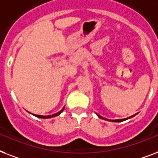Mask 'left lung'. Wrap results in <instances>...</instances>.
Here are the masks:
<instances>
[{"instance_id":"obj_1","label":"left lung","mask_w":158,"mask_h":158,"mask_svg":"<svg viewBox=\"0 0 158 158\" xmlns=\"http://www.w3.org/2000/svg\"><path fill=\"white\" fill-rule=\"evenodd\" d=\"M97 114V116H98L99 118H102V119H106V120L111 121V122H122V121H124V120H126V119H129V118H133V117H134V116H135V115H136L137 114H134V115L130 116V117H129V118H122V119H108V118H104V117H102V116L99 115L98 114Z\"/></svg>"}]
</instances>
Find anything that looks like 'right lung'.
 Listing matches in <instances>:
<instances>
[{"label": "right lung", "instance_id": "add662e5", "mask_svg": "<svg viewBox=\"0 0 158 158\" xmlns=\"http://www.w3.org/2000/svg\"><path fill=\"white\" fill-rule=\"evenodd\" d=\"M64 109H65V106L63 107V108L60 111H58L57 113L56 114H52V115H39V114H32L33 115L36 116V117H38V118H53V117H56V116L59 115L60 114L62 113V111L64 110Z\"/></svg>", "mask_w": 158, "mask_h": 158}]
</instances>
